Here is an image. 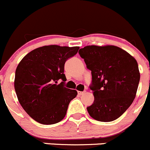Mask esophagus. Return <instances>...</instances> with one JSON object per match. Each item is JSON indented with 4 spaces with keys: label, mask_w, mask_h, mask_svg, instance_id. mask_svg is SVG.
Instances as JSON below:
<instances>
[{
    "label": "esophagus",
    "mask_w": 150,
    "mask_h": 150,
    "mask_svg": "<svg viewBox=\"0 0 150 150\" xmlns=\"http://www.w3.org/2000/svg\"><path fill=\"white\" fill-rule=\"evenodd\" d=\"M84 93H85V91H83V92H81V91H78V95H79V96H81V95L84 94Z\"/></svg>",
    "instance_id": "1"
}]
</instances>
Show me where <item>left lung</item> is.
<instances>
[{
  "label": "left lung",
  "mask_w": 150,
  "mask_h": 150,
  "mask_svg": "<svg viewBox=\"0 0 150 150\" xmlns=\"http://www.w3.org/2000/svg\"><path fill=\"white\" fill-rule=\"evenodd\" d=\"M91 71L94 102L87 107L93 119L111 122L119 118L132 104L140 73L136 59L116 46L91 45L79 51Z\"/></svg>",
  "instance_id": "left-lung-1"
}]
</instances>
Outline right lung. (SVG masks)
I'll list each match as a JSON object with an SVG mask.
<instances>
[{"label":"right lung","mask_w":150,"mask_h":150,"mask_svg":"<svg viewBox=\"0 0 150 150\" xmlns=\"http://www.w3.org/2000/svg\"><path fill=\"white\" fill-rule=\"evenodd\" d=\"M79 47L49 45L30 52L17 66L14 89L22 107L31 118L52 125L65 117L77 91L64 87V65ZM63 82L59 84L58 81Z\"/></svg>","instance_id":"obj_1"}]
</instances>
